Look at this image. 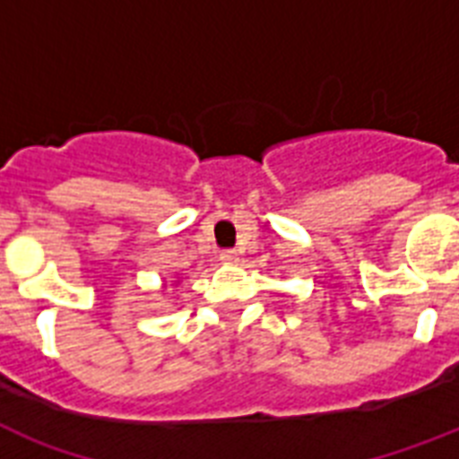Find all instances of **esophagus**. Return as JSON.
Here are the masks:
<instances>
[{"instance_id":"obj_1","label":"esophagus","mask_w":459,"mask_h":459,"mask_svg":"<svg viewBox=\"0 0 459 459\" xmlns=\"http://www.w3.org/2000/svg\"><path fill=\"white\" fill-rule=\"evenodd\" d=\"M219 259H221V264H236L238 255L236 250H223L221 255H219Z\"/></svg>"}]
</instances>
